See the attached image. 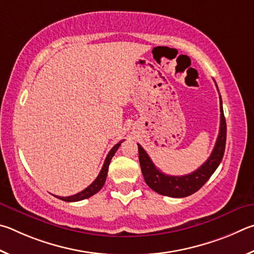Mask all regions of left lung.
<instances>
[{"instance_id": "8db88e82", "label": "left lung", "mask_w": 254, "mask_h": 254, "mask_svg": "<svg viewBox=\"0 0 254 254\" xmlns=\"http://www.w3.org/2000/svg\"><path fill=\"white\" fill-rule=\"evenodd\" d=\"M217 87V86H216ZM219 90V89H217ZM220 109H221V124L220 132L217 136L214 149L207 161L198 167L196 171L188 175L172 176L167 175L158 170L154 165L152 159L145 152L144 148L138 144L139 163L146 184L155 192L171 197H186L192 195L206 183L208 179L215 172L217 166L223 158L226 141V123L222 107V99L220 96Z\"/></svg>"}]
</instances>
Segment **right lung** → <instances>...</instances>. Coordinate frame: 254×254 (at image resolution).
Here are the masks:
<instances>
[{
    "label": "right lung",
    "instance_id": "right-lung-1",
    "mask_svg": "<svg viewBox=\"0 0 254 254\" xmlns=\"http://www.w3.org/2000/svg\"><path fill=\"white\" fill-rule=\"evenodd\" d=\"M122 143H123V140L119 141L118 144H116L114 147L110 149V152L108 153V155H107V157L105 159V163H104V165H102V168H101V171L99 173V175L97 176V179L93 181L87 189H84L83 190H81V192L72 195V196H66V197L56 196V197L60 198L64 202H78V201H82V199L89 198L90 196H92V195H95L96 193L99 192V190L102 189V186H104L105 182H106L107 173H108V167H109L111 158H113L115 153L117 152V149L119 148V146Z\"/></svg>",
    "mask_w": 254,
    "mask_h": 254
}]
</instances>
